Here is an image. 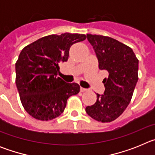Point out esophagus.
Wrapping results in <instances>:
<instances>
[{"label":"esophagus","instance_id":"34e87169","mask_svg":"<svg viewBox=\"0 0 155 155\" xmlns=\"http://www.w3.org/2000/svg\"><path fill=\"white\" fill-rule=\"evenodd\" d=\"M88 91V89H87V88L81 87V92H84V91Z\"/></svg>","mask_w":155,"mask_h":155}]
</instances>
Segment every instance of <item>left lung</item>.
Here are the masks:
<instances>
[{
  "mask_svg": "<svg viewBox=\"0 0 155 155\" xmlns=\"http://www.w3.org/2000/svg\"><path fill=\"white\" fill-rule=\"evenodd\" d=\"M100 70L108 71L103 80L105 91L97 94L95 103L85 109L91 118L109 123L127 109L138 81V61L130 47L108 36L87 34Z\"/></svg>",
  "mask_w": 155,
  "mask_h": 155,
  "instance_id": "8db88e82",
  "label": "left lung"
}]
</instances>
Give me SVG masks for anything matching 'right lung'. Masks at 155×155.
<instances>
[{"label": "right lung", "mask_w": 155, "mask_h": 155, "mask_svg": "<svg viewBox=\"0 0 155 155\" xmlns=\"http://www.w3.org/2000/svg\"><path fill=\"white\" fill-rule=\"evenodd\" d=\"M86 39L83 34L50 35L21 50L15 64L16 86L23 107L36 120L47 121L64 112L67 101L80 86L57 77L59 64L68 61L70 48Z\"/></svg>", "instance_id": "right-lung-1"}]
</instances>
